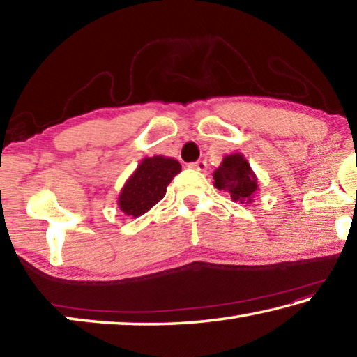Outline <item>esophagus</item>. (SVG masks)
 I'll return each instance as SVG.
<instances>
[{"mask_svg": "<svg viewBox=\"0 0 357 357\" xmlns=\"http://www.w3.org/2000/svg\"><path fill=\"white\" fill-rule=\"evenodd\" d=\"M189 168H192V170H197V172H206L208 164L204 160H197V162H193V164H189Z\"/></svg>", "mask_w": 357, "mask_h": 357, "instance_id": "1", "label": "esophagus"}]
</instances>
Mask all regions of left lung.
<instances>
[{
    "mask_svg": "<svg viewBox=\"0 0 357 357\" xmlns=\"http://www.w3.org/2000/svg\"><path fill=\"white\" fill-rule=\"evenodd\" d=\"M214 185L228 192L233 202L249 204L258 190L257 176L243 154L234 153L223 157L220 167L213 173Z\"/></svg>",
    "mask_w": 357,
    "mask_h": 357,
    "instance_id": "8db88e82",
    "label": "left lung"
}]
</instances>
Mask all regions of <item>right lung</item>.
<instances>
[{"label":"right lung","instance_id":"add662e5","mask_svg":"<svg viewBox=\"0 0 357 357\" xmlns=\"http://www.w3.org/2000/svg\"><path fill=\"white\" fill-rule=\"evenodd\" d=\"M179 172L181 164L173 157H144L119 193V209L130 217L148 213L165 197L167 185Z\"/></svg>","mask_w":357,"mask_h":357}]
</instances>
